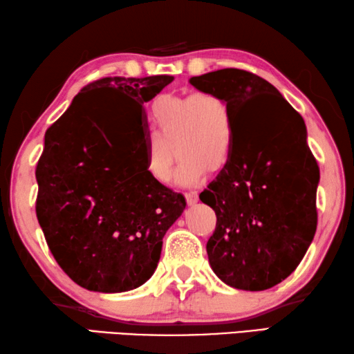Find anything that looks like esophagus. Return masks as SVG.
<instances>
[{
	"instance_id": "1",
	"label": "esophagus",
	"mask_w": 354,
	"mask_h": 354,
	"mask_svg": "<svg viewBox=\"0 0 354 354\" xmlns=\"http://www.w3.org/2000/svg\"><path fill=\"white\" fill-rule=\"evenodd\" d=\"M185 196H187V202H188V205H194L196 202H198V199H199L198 191H189V193H187Z\"/></svg>"
}]
</instances>
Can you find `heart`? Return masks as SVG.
Segmentation results:
<instances>
[{
    "instance_id": "obj_1",
    "label": "heart",
    "mask_w": 354,
    "mask_h": 354,
    "mask_svg": "<svg viewBox=\"0 0 354 354\" xmlns=\"http://www.w3.org/2000/svg\"><path fill=\"white\" fill-rule=\"evenodd\" d=\"M155 136L144 142L146 171L153 180L167 183L174 165L173 147L180 156L176 180L193 185L205 169L227 165L234 149V119L227 102L213 92L156 97L149 108Z\"/></svg>"
}]
</instances>
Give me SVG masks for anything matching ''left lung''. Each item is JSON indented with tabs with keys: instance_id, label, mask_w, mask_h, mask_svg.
I'll return each mask as SVG.
<instances>
[{
	"instance_id": "1",
	"label": "left lung",
	"mask_w": 354,
	"mask_h": 354,
	"mask_svg": "<svg viewBox=\"0 0 354 354\" xmlns=\"http://www.w3.org/2000/svg\"><path fill=\"white\" fill-rule=\"evenodd\" d=\"M189 83L224 98L234 119L230 160L199 194L216 213L208 262L230 287L266 290L297 270L317 230L320 169L306 124L273 84L251 72L221 68ZM259 96L274 103L257 113Z\"/></svg>"
}]
</instances>
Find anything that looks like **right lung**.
I'll return each instance as SVG.
<instances>
[{
	"instance_id": "right-lung-1",
	"label": "right lung",
	"mask_w": 354,
	"mask_h": 354,
	"mask_svg": "<svg viewBox=\"0 0 354 354\" xmlns=\"http://www.w3.org/2000/svg\"><path fill=\"white\" fill-rule=\"evenodd\" d=\"M174 77H108L81 89L45 133L36 213L61 268L83 288L129 292L150 279L167 229L187 201L153 180L144 158L142 105ZM125 96L140 111L129 132L101 100Z\"/></svg>"
}]
</instances>
